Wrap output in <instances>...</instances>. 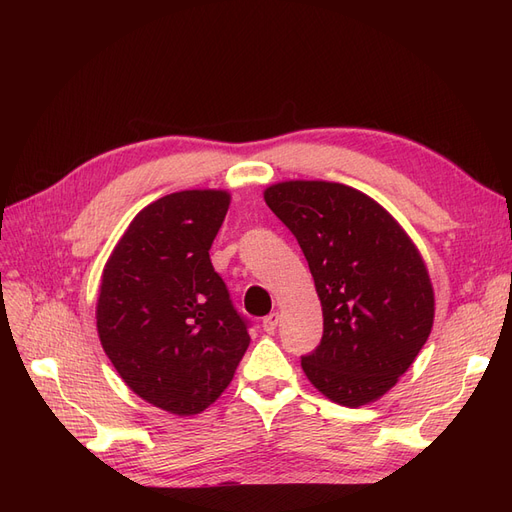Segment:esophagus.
Here are the masks:
<instances>
[{
    "mask_svg": "<svg viewBox=\"0 0 512 512\" xmlns=\"http://www.w3.org/2000/svg\"><path fill=\"white\" fill-rule=\"evenodd\" d=\"M277 322H280V314L277 312H271L269 316L262 318V329H265L267 333H273L277 329Z\"/></svg>",
    "mask_w": 512,
    "mask_h": 512,
    "instance_id": "1",
    "label": "esophagus"
}]
</instances>
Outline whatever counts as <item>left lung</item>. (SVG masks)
Returning a JSON list of instances; mask_svg holds the SVG:
<instances>
[{
	"label": "left lung",
	"mask_w": 512,
	"mask_h": 512,
	"mask_svg": "<svg viewBox=\"0 0 512 512\" xmlns=\"http://www.w3.org/2000/svg\"><path fill=\"white\" fill-rule=\"evenodd\" d=\"M265 203L297 237L322 305L307 380L339 406L391 391L433 327V286L408 232L374 198L333 181H282Z\"/></svg>",
	"instance_id": "8db88e82"
}]
</instances>
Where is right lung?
<instances>
[{"label": "right lung", "mask_w": 512, "mask_h": 512, "mask_svg": "<svg viewBox=\"0 0 512 512\" xmlns=\"http://www.w3.org/2000/svg\"><path fill=\"white\" fill-rule=\"evenodd\" d=\"M228 205L226 190L153 200L102 271L96 324L106 356L138 397L177 416L209 408L250 346L209 258Z\"/></svg>", "instance_id": "1"}]
</instances>
